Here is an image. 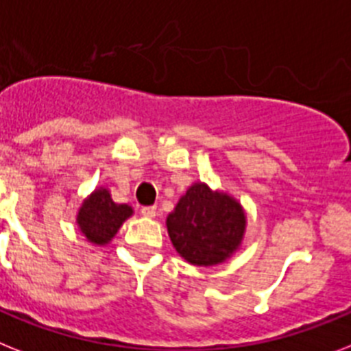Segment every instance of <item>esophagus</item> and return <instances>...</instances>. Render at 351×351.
<instances>
[{
  "instance_id": "1",
  "label": "esophagus",
  "mask_w": 351,
  "mask_h": 351,
  "mask_svg": "<svg viewBox=\"0 0 351 351\" xmlns=\"http://www.w3.org/2000/svg\"><path fill=\"white\" fill-rule=\"evenodd\" d=\"M141 215L146 216V218H155V216H156V207H155V205H149V207H142Z\"/></svg>"
}]
</instances>
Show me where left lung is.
Masks as SVG:
<instances>
[{"mask_svg":"<svg viewBox=\"0 0 351 351\" xmlns=\"http://www.w3.org/2000/svg\"><path fill=\"white\" fill-rule=\"evenodd\" d=\"M167 232L176 252L196 267L223 263L238 250L245 234L240 202L196 182L167 216Z\"/></svg>","mask_w":351,"mask_h":351,"instance_id":"8db88e82","label":"left lung"}]
</instances>
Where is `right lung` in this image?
<instances>
[{
  "label": "right lung",
  "instance_id": "add662e5",
  "mask_svg": "<svg viewBox=\"0 0 351 351\" xmlns=\"http://www.w3.org/2000/svg\"><path fill=\"white\" fill-rule=\"evenodd\" d=\"M131 215L133 209L130 205L115 204L111 200L110 191L99 187L82 202L77 215V225L88 241L106 245Z\"/></svg>",
  "mask_w": 351,
  "mask_h": 351
}]
</instances>
